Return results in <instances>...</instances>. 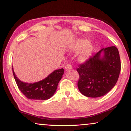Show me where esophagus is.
<instances>
[{
	"mask_svg": "<svg viewBox=\"0 0 131 131\" xmlns=\"http://www.w3.org/2000/svg\"><path fill=\"white\" fill-rule=\"evenodd\" d=\"M65 68L66 70H70V69H72V65H70V64H67V65L65 66Z\"/></svg>",
	"mask_w": 131,
	"mask_h": 131,
	"instance_id": "1",
	"label": "esophagus"
}]
</instances>
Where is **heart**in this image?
Segmentation results:
<instances>
[{
	"instance_id": "b5f03b06",
	"label": "heart",
	"mask_w": 131,
	"mask_h": 131,
	"mask_svg": "<svg viewBox=\"0 0 131 131\" xmlns=\"http://www.w3.org/2000/svg\"><path fill=\"white\" fill-rule=\"evenodd\" d=\"M90 41L87 39H80L72 46V50L74 51H80L84 49L79 56V59L81 62L87 60L94 50L93 46L88 45Z\"/></svg>"
}]
</instances>
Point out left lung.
Returning a JSON list of instances; mask_svg holds the SVG:
<instances>
[{
    "instance_id": "left-lung-1",
    "label": "left lung",
    "mask_w": 131,
    "mask_h": 131,
    "mask_svg": "<svg viewBox=\"0 0 131 131\" xmlns=\"http://www.w3.org/2000/svg\"><path fill=\"white\" fill-rule=\"evenodd\" d=\"M104 52V56L100 54ZM79 74L77 87L82 94L90 97L106 95L116 85L120 73L121 61L115 46L103 48L76 68Z\"/></svg>"
}]
</instances>
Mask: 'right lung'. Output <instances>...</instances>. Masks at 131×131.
<instances>
[{
	"mask_svg": "<svg viewBox=\"0 0 131 131\" xmlns=\"http://www.w3.org/2000/svg\"><path fill=\"white\" fill-rule=\"evenodd\" d=\"M13 70V74L18 87L25 96L34 100H46L53 96L57 88L58 84L64 73L61 68L53 72L46 79L37 83H23L17 78Z\"/></svg>",
	"mask_w": 131,
	"mask_h": 131,
	"instance_id": "1",
	"label": "right lung"
}]
</instances>
